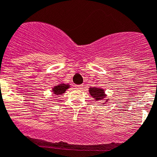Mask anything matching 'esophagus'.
<instances>
[{"mask_svg": "<svg viewBox=\"0 0 157 157\" xmlns=\"http://www.w3.org/2000/svg\"><path fill=\"white\" fill-rule=\"evenodd\" d=\"M75 89H81L83 87V84H81V85H75Z\"/></svg>", "mask_w": 157, "mask_h": 157, "instance_id": "34e87169", "label": "esophagus"}]
</instances>
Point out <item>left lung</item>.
I'll return each instance as SVG.
<instances>
[{"label":"left lung","mask_w":157,"mask_h":157,"mask_svg":"<svg viewBox=\"0 0 157 157\" xmlns=\"http://www.w3.org/2000/svg\"><path fill=\"white\" fill-rule=\"evenodd\" d=\"M89 92L90 95L94 98L95 101H105L103 104H105V103L109 101V98H106V94L105 93V90L104 89L101 87L94 86V87H90L89 89Z\"/></svg>","instance_id":"obj_1"}]
</instances>
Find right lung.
Returning <instances> with one entry per match:
<instances>
[{"label": "right lung", "instance_id": "obj_1", "mask_svg": "<svg viewBox=\"0 0 157 157\" xmlns=\"http://www.w3.org/2000/svg\"><path fill=\"white\" fill-rule=\"evenodd\" d=\"M71 86L69 84H65L63 82H60L58 85L54 86L52 88V92L56 95H62L63 94H64L65 91L68 89H69Z\"/></svg>", "mask_w": 157, "mask_h": 157}]
</instances>
